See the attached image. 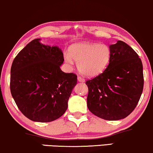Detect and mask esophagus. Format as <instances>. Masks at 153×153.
Listing matches in <instances>:
<instances>
[{"label": "esophagus", "instance_id": "34e87169", "mask_svg": "<svg viewBox=\"0 0 153 153\" xmlns=\"http://www.w3.org/2000/svg\"><path fill=\"white\" fill-rule=\"evenodd\" d=\"M77 80H78V82H85V79L80 76L77 77Z\"/></svg>", "mask_w": 153, "mask_h": 153}]
</instances>
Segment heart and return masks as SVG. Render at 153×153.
<instances>
[{"label":"heart","instance_id":"1","mask_svg":"<svg viewBox=\"0 0 153 153\" xmlns=\"http://www.w3.org/2000/svg\"><path fill=\"white\" fill-rule=\"evenodd\" d=\"M111 58V51L106 44L97 43H79L72 45L69 54L64 55V60L69 65L77 64L79 72L85 76L94 77L104 71Z\"/></svg>","mask_w":153,"mask_h":153}]
</instances>
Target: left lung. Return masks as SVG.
<instances>
[{
  "label": "left lung",
  "instance_id": "left-lung-1",
  "mask_svg": "<svg viewBox=\"0 0 153 153\" xmlns=\"http://www.w3.org/2000/svg\"><path fill=\"white\" fill-rule=\"evenodd\" d=\"M111 58L106 69L86 82L87 107L107 120L125 119L136 107L143 88V65L137 53L122 41L109 46Z\"/></svg>",
  "mask_w": 153,
  "mask_h": 153
}]
</instances>
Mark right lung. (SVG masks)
Returning <instances> with one entry per match:
<instances>
[{
    "label": "right lung",
    "instance_id": "obj_1",
    "mask_svg": "<svg viewBox=\"0 0 153 153\" xmlns=\"http://www.w3.org/2000/svg\"><path fill=\"white\" fill-rule=\"evenodd\" d=\"M35 39L14 58L11 67L10 91L23 114L36 122H51L65 113L77 84V76L60 69L62 51Z\"/></svg>",
    "mask_w": 153,
    "mask_h": 153
}]
</instances>
